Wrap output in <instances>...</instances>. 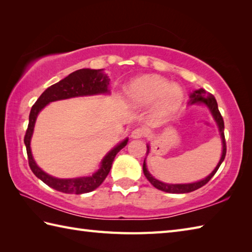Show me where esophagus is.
I'll use <instances>...</instances> for the list:
<instances>
[{
  "label": "esophagus",
  "mask_w": 252,
  "mask_h": 252,
  "mask_svg": "<svg viewBox=\"0 0 252 252\" xmlns=\"http://www.w3.org/2000/svg\"><path fill=\"white\" fill-rule=\"evenodd\" d=\"M144 134H145V131H144L143 129H135L132 131L131 137L132 138H141L144 136Z\"/></svg>",
  "instance_id": "esophagus-1"
}]
</instances>
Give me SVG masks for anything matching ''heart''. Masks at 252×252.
I'll return each mask as SVG.
<instances>
[{"label":"heart","mask_w":252,"mask_h":252,"mask_svg":"<svg viewBox=\"0 0 252 252\" xmlns=\"http://www.w3.org/2000/svg\"><path fill=\"white\" fill-rule=\"evenodd\" d=\"M127 103L133 107H146L155 104L154 115L157 119L168 117L179 108L184 98L178 84L170 83L159 76H143L126 88Z\"/></svg>","instance_id":"b5f03b06"}]
</instances>
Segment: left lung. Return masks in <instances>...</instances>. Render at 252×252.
Masks as SVG:
<instances>
[{
  "label": "left lung",
  "mask_w": 252,
  "mask_h": 252,
  "mask_svg": "<svg viewBox=\"0 0 252 252\" xmlns=\"http://www.w3.org/2000/svg\"><path fill=\"white\" fill-rule=\"evenodd\" d=\"M205 105L207 108L210 110L211 115L213 117V119H215L217 126H218V129L219 132H220V136H221V141H222V155H221V158H220V161L218 162L217 167L215 168V170L212 171V172L209 174L207 178L202 179L200 181H197L194 182V183H185V184H169V183H164V182L159 181L157 179H155L154 176L149 173V171L147 170V165H146V158L144 160V163H143V172L144 175L146 176V179L151 182V184L156 187L157 189L159 190H162L165 192H170V194H185V192H190V191H194L198 189H200L201 186H203L205 184H207L209 181L211 180V178L213 175L217 173L218 169L220 168L221 163L223 162L224 158H225V155H226V143H225V136H224V121H223V118L220 114V111H219L218 108V103L215 98V96L212 94L206 92L203 89H198L192 91L189 95V105ZM149 151H151V146H149V144H147V152H146V156L149 154Z\"/></svg>",
  "instance_id": "left-lung-1"
}]
</instances>
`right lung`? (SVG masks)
<instances>
[{
    "mask_svg": "<svg viewBox=\"0 0 252 252\" xmlns=\"http://www.w3.org/2000/svg\"><path fill=\"white\" fill-rule=\"evenodd\" d=\"M109 81L107 74L104 73V69H90L83 68L79 69L77 71H73L65 79L61 80L60 82L51 85L47 88L32 106L30 115H29V125L25 135V145L27 148V155H28L29 165L37 179L44 182L46 185H49L52 189L58 191L65 192V194H85L90 192L103 183L106 176L108 175L111 169L112 161L116 157V155L125 147L129 138H125L122 142L109 151L105 155V157L101 159L99 163V168L92 175L89 176H79L73 179H58L55 176H52L44 172L39 165L34 161L33 156L31 152V138L34 131V125L36 121L37 115L44 108L46 105H49L52 101L68 99L73 97H81V96H93L99 94H110L109 91Z\"/></svg>",
    "mask_w": 252,
    "mask_h": 252,
    "instance_id": "add662e5",
    "label": "right lung"
}]
</instances>
